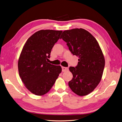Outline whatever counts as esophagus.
<instances>
[{
  "label": "esophagus",
  "instance_id": "1",
  "mask_svg": "<svg viewBox=\"0 0 122 122\" xmlns=\"http://www.w3.org/2000/svg\"><path fill=\"white\" fill-rule=\"evenodd\" d=\"M62 72H65L66 71H68L69 70V68L67 67H62Z\"/></svg>",
  "mask_w": 122,
  "mask_h": 122
}]
</instances>
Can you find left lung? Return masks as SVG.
<instances>
[{"label": "left lung", "mask_w": 122, "mask_h": 122, "mask_svg": "<svg viewBox=\"0 0 122 122\" xmlns=\"http://www.w3.org/2000/svg\"><path fill=\"white\" fill-rule=\"evenodd\" d=\"M61 38L72 54L79 57L76 67L69 68L73 78L69 86L77 95H87L99 83L104 69V57L97 41L82 28L64 31Z\"/></svg>", "instance_id": "left-lung-1"}]
</instances>
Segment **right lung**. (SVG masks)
<instances>
[{
    "label": "right lung",
    "mask_w": 122,
    "mask_h": 122,
    "mask_svg": "<svg viewBox=\"0 0 122 122\" xmlns=\"http://www.w3.org/2000/svg\"><path fill=\"white\" fill-rule=\"evenodd\" d=\"M62 31L50 29L35 32L25 44L18 61L21 80L32 94L42 96L48 92L61 73L60 66L49 63L54 44Z\"/></svg>",
    "instance_id": "1"
}]
</instances>
